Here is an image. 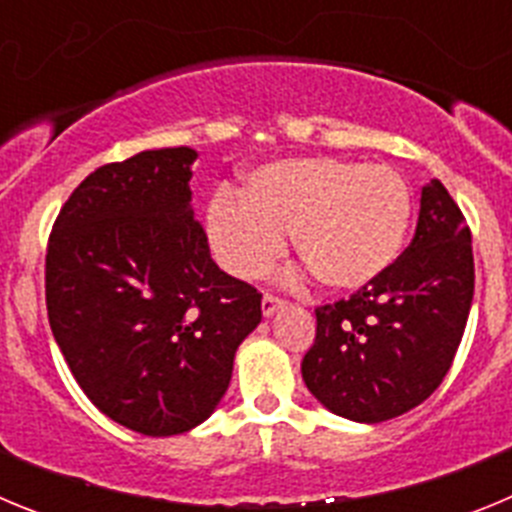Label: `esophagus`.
I'll return each mask as SVG.
<instances>
[{
  "instance_id": "34e87169",
  "label": "esophagus",
  "mask_w": 512,
  "mask_h": 512,
  "mask_svg": "<svg viewBox=\"0 0 512 512\" xmlns=\"http://www.w3.org/2000/svg\"><path fill=\"white\" fill-rule=\"evenodd\" d=\"M279 307H284V300H279V297H274V295H264V300H261V312H264L266 318H269V315H274Z\"/></svg>"
}]
</instances>
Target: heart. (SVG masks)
<instances>
[{"instance_id":"heart-1","label":"heart","mask_w":512,"mask_h":512,"mask_svg":"<svg viewBox=\"0 0 512 512\" xmlns=\"http://www.w3.org/2000/svg\"><path fill=\"white\" fill-rule=\"evenodd\" d=\"M413 197L400 174L343 158H284L253 169L243 194L220 189L207 207L217 261L241 279L295 251L323 287L356 292L390 271L408 238Z\"/></svg>"}]
</instances>
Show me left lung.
<instances>
[{
    "label": "left lung",
    "mask_w": 512,
    "mask_h": 512,
    "mask_svg": "<svg viewBox=\"0 0 512 512\" xmlns=\"http://www.w3.org/2000/svg\"><path fill=\"white\" fill-rule=\"evenodd\" d=\"M472 297V233L446 187L431 179L413 243L390 271L315 310V343L302 359L307 390L356 423L418 408L451 369Z\"/></svg>",
    "instance_id": "left-lung-1"
}]
</instances>
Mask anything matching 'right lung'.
Returning <instances> with one entry per match:
<instances>
[{"label": "right lung", "mask_w": 512, "mask_h": 512, "mask_svg": "<svg viewBox=\"0 0 512 512\" xmlns=\"http://www.w3.org/2000/svg\"><path fill=\"white\" fill-rule=\"evenodd\" d=\"M187 146L99 166L45 253L53 338L84 395L143 436L192 431L223 400L261 295L212 261Z\"/></svg>", "instance_id": "add662e5"}]
</instances>
